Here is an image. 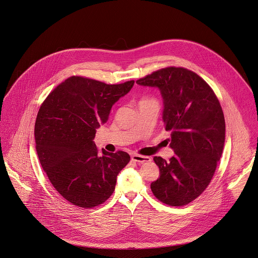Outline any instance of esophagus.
<instances>
[{
  "mask_svg": "<svg viewBox=\"0 0 258 258\" xmlns=\"http://www.w3.org/2000/svg\"><path fill=\"white\" fill-rule=\"evenodd\" d=\"M132 159L136 162L139 163H144V162H149L151 160L150 157L148 156H144V155H140V154H134L132 155Z\"/></svg>",
  "mask_w": 258,
  "mask_h": 258,
  "instance_id": "34e87169",
  "label": "esophagus"
}]
</instances>
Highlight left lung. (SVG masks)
I'll use <instances>...</instances> for the list:
<instances>
[{
	"instance_id": "obj_1",
	"label": "left lung",
	"mask_w": 258,
	"mask_h": 258,
	"mask_svg": "<svg viewBox=\"0 0 258 258\" xmlns=\"http://www.w3.org/2000/svg\"><path fill=\"white\" fill-rule=\"evenodd\" d=\"M137 83L159 89L162 119L174 150L168 161L154 156L160 176L151 191L166 205L185 206L205 191L221 159L226 138L222 107L207 82L186 68H163Z\"/></svg>"
}]
</instances>
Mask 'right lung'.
Listing matches in <instances>:
<instances>
[{"label": "right lung", "instance_id": "right-lung-1", "mask_svg": "<svg viewBox=\"0 0 258 258\" xmlns=\"http://www.w3.org/2000/svg\"><path fill=\"white\" fill-rule=\"evenodd\" d=\"M135 84L106 83L72 76L59 84L42 103L35 120V148L52 186L69 203L94 208L108 200L116 176L130 162L124 151L102 149L93 142L107 122L111 109Z\"/></svg>", "mask_w": 258, "mask_h": 258}]
</instances>
